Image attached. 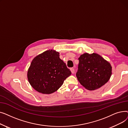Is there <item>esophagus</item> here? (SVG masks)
I'll return each mask as SVG.
<instances>
[{"mask_svg":"<svg viewBox=\"0 0 128 128\" xmlns=\"http://www.w3.org/2000/svg\"><path fill=\"white\" fill-rule=\"evenodd\" d=\"M70 70H71L72 74H74V72H75V69L74 68H70Z\"/></svg>","mask_w":128,"mask_h":128,"instance_id":"34e87169","label":"esophagus"}]
</instances>
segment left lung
<instances>
[{"mask_svg":"<svg viewBox=\"0 0 128 128\" xmlns=\"http://www.w3.org/2000/svg\"><path fill=\"white\" fill-rule=\"evenodd\" d=\"M76 77L84 88L89 90L100 88L108 81L112 75L110 63L96 53H84L78 58Z\"/></svg>","mask_w":128,"mask_h":128,"instance_id":"8db88e82","label":"left lung"}]
</instances>
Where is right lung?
I'll list each match as a JSON object with an SVG mask.
<instances>
[{"mask_svg":"<svg viewBox=\"0 0 128 128\" xmlns=\"http://www.w3.org/2000/svg\"><path fill=\"white\" fill-rule=\"evenodd\" d=\"M55 50H47L33 59L28 72L30 84L37 91L51 94L57 91L71 75Z\"/></svg>","mask_w":128,"mask_h":128,"instance_id":"obj_1","label":"right lung"}]
</instances>
